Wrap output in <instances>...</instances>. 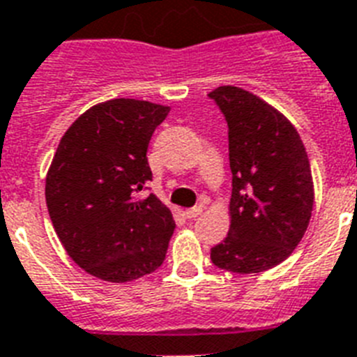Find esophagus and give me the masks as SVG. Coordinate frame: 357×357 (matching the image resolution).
Listing matches in <instances>:
<instances>
[{
  "label": "esophagus",
  "instance_id": "1",
  "mask_svg": "<svg viewBox=\"0 0 357 357\" xmlns=\"http://www.w3.org/2000/svg\"><path fill=\"white\" fill-rule=\"evenodd\" d=\"M202 213H204V205H196V207H190L185 211L187 218H196V216H199Z\"/></svg>",
  "mask_w": 357,
  "mask_h": 357
}]
</instances>
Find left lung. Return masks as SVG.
<instances>
[{"label": "left lung", "instance_id": "left-lung-1", "mask_svg": "<svg viewBox=\"0 0 357 357\" xmlns=\"http://www.w3.org/2000/svg\"><path fill=\"white\" fill-rule=\"evenodd\" d=\"M224 113L233 172L231 227L211 249L214 266L260 273L286 260L306 233L314 207L308 153L294 124L245 89L208 93Z\"/></svg>", "mask_w": 357, "mask_h": 357}]
</instances>
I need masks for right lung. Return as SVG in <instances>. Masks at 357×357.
I'll list each match as a JSON object with an SVG mask.
<instances>
[{"label": "right lung", "mask_w": 357, "mask_h": 357, "mask_svg": "<svg viewBox=\"0 0 357 357\" xmlns=\"http://www.w3.org/2000/svg\"><path fill=\"white\" fill-rule=\"evenodd\" d=\"M170 108L113 98L82 113L58 144L45 202L58 238L89 275L130 282L163 264L172 213L153 194L146 150Z\"/></svg>", "instance_id": "1"}]
</instances>
